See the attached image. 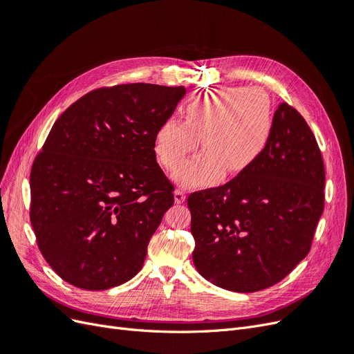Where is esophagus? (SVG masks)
<instances>
[{
    "label": "esophagus",
    "instance_id": "esophagus-1",
    "mask_svg": "<svg viewBox=\"0 0 354 354\" xmlns=\"http://www.w3.org/2000/svg\"><path fill=\"white\" fill-rule=\"evenodd\" d=\"M185 199H186V194H185V192L177 189V190L174 192V201H176V203H183Z\"/></svg>",
    "mask_w": 354,
    "mask_h": 354
}]
</instances>
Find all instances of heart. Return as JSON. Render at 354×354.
Masks as SVG:
<instances>
[{"label": "heart", "mask_w": 354, "mask_h": 354, "mask_svg": "<svg viewBox=\"0 0 354 354\" xmlns=\"http://www.w3.org/2000/svg\"><path fill=\"white\" fill-rule=\"evenodd\" d=\"M272 102L260 88H216L201 94L185 109V122L169 118L155 133V153L169 173L185 164L199 146L202 153L181 168L185 186H207L251 168L272 133Z\"/></svg>", "instance_id": "obj_1"}]
</instances>
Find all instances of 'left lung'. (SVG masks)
<instances>
[{
    "mask_svg": "<svg viewBox=\"0 0 354 354\" xmlns=\"http://www.w3.org/2000/svg\"><path fill=\"white\" fill-rule=\"evenodd\" d=\"M325 165L316 137L281 103L257 162L226 185L190 194L196 270L234 292L281 282L312 248L325 207Z\"/></svg>",
    "mask_w": 354,
    "mask_h": 354,
    "instance_id": "obj_1",
    "label": "left lung"
}]
</instances>
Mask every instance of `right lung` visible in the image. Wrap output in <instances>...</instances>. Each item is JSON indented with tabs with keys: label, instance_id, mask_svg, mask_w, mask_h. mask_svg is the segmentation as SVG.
Masks as SVG:
<instances>
[{
	"label": "right lung",
	"instance_id": "add662e5",
	"mask_svg": "<svg viewBox=\"0 0 354 354\" xmlns=\"http://www.w3.org/2000/svg\"><path fill=\"white\" fill-rule=\"evenodd\" d=\"M185 87L121 84L63 112L30 169V224L63 281L102 291L134 277L174 203L156 162L155 133Z\"/></svg>",
	"mask_w": 354,
	"mask_h": 354
}]
</instances>
